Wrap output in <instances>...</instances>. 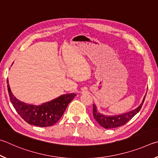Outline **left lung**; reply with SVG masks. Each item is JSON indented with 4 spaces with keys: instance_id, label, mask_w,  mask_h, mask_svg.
<instances>
[{
    "instance_id": "obj_1",
    "label": "left lung",
    "mask_w": 158,
    "mask_h": 158,
    "mask_svg": "<svg viewBox=\"0 0 158 158\" xmlns=\"http://www.w3.org/2000/svg\"><path fill=\"white\" fill-rule=\"evenodd\" d=\"M145 98H143L142 104L140 106L132 111L128 113H126V114L118 115V116H114V117H107V116H105L100 114V113L97 112L96 107L95 105H93V116L95 120L100 124V125L103 127V128L106 129L110 128H117L118 126H121L125 125L126 123L131 119V118L134 117V116L139 112V110L142 108V106L144 101Z\"/></svg>"
}]
</instances>
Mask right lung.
<instances>
[{
    "label": "right lung",
    "mask_w": 158,
    "mask_h": 158,
    "mask_svg": "<svg viewBox=\"0 0 158 158\" xmlns=\"http://www.w3.org/2000/svg\"><path fill=\"white\" fill-rule=\"evenodd\" d=\"M8 83V81H7ZM7 90L11 103L21 117L27 123L39 127L51 126L60 120L68 104L76 96L75 94H69L60 96L48 103L36 106L21 102L11 92L9 85Z\"/></svg>",
    "instance_id": "right-lung-1"
}]
</instances>
